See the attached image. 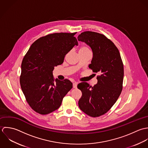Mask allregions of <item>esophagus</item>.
I'll return each mask as SVG.
<instances>
[{
	"label": "esophagus",
	"instance_id": "1",
	"mask_svg": "<svg viewBox=\"0 0 148 148\" xmlns=\"http://www.w3.org/2000/svg\"><path fill=\"white\" fill-rule=\"evenodd\" d=\"M73 88H74V89H75V88H77V82H74V83H73Z\"/></svg>",
	"mask_w": 148,
	"mask_h": 148
}]
</instances>
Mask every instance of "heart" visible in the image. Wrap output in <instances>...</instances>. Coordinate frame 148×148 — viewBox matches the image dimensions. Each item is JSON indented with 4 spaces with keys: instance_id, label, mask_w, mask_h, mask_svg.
Instances as JSON below:
<instances>
[{
    "instance_id": "obj_1",
    "label": "heart",
    "mask_w": 148,
    "mask_h": 148,
    "mask_svg": "<svg viewBox=\"0 0 148 148\" xmlns=\"http://www.w3.org/2000/svg\"><path fill=\"white\" fill-rule=\"evenodd\" d=\"M90 51L89 50L88 47H86V46H83L80 49H79V51Z\"/></svg>"
}]
</instances>
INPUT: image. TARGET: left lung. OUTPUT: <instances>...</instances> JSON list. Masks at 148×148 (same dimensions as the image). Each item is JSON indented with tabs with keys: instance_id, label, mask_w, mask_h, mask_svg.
I'll return each instance as SVG.
<instances>
[{
	"instance_id": "1",
	"label": "left lung",
	"mask_w": 148,
	"mask_h": 148,
	"mask_svg": "<svg viewBox=\"0 0 148 148\" xmlns=\"http://www.w3.org/2000/svg\"><path fill=\"white\" fill-rule=\"evenodd\" d=\"M78 40L91 49L90 69L98 73L97 84L87 82L77 86L82 92L78 101L80 109L89 116L97 117L107 113L116 103L122 90L123 65L118 49L105 35L92 31L82 32Z\"/></svg>"
}]
</instances>
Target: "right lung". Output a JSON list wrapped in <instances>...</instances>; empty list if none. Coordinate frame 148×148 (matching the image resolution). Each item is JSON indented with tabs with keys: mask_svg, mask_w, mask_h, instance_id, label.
<instances>
[{
	"mask_svg": "<svg viewBox=\"0 0 148 148\" xmlns=\"http://www.w3.org/2000/svg\"><path fill=\"white\" fill-rule=\"evenodd\" d=\"M74 33H54L40 38L30 46L21 64L20 84L30 107L40 114L57 110L63 97L72 89L68 79L53 77L56 66L78 42Z\"/></svg>",
	"mask_w": 148,
	"mask_h": 148,
	"instance_id": "1",
	"label": "right lung"
}]
</instances>
